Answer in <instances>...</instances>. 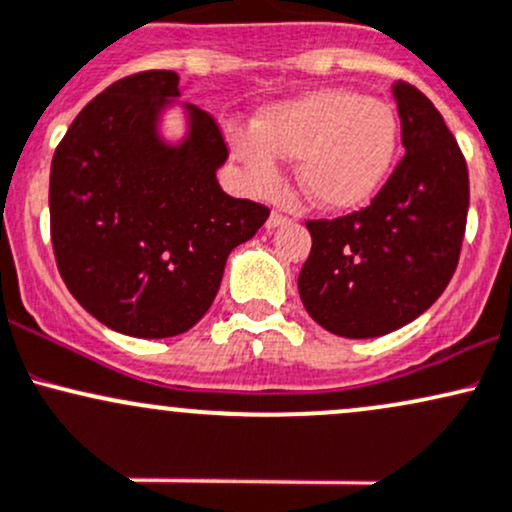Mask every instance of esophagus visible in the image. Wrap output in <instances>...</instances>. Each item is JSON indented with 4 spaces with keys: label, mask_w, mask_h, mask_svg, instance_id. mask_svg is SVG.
<instances>
[{
    "label": "esophagus",
    "mask_w": 512,
    "mask_h": 512,
    "mask_svg": "<svg viewBox=\"0 0 512 512\" xmlns=\"http://www.w3.org/2000/svg\"><path fill=\"white\" fill-rule=\"evenodd\" d=\"M287 217L285 215H280V212H271V215H268V220H266V229H278V227H283V225H287Z\"/></svg>",
    "instance_id": "1"
}]
</instances>
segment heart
I'll return each mask as SVG.
<instances>
[{
  "label": "heart",
  "mask_w": 512,
  "mask_h": 512,
  "mask_svg": "<svg viewBox=\"0 0 512 512\" xmlns=\"http://www.w3.org/2000/svg\"><path fill=\"white\" fill-rule=\"evenodd\" d=\"M229 142L256 186H273L275 157L297 159V183L312 203L350 210L387 181L399 149V118L380 99L321 89L271 103L258 113L254 130L234 128Z\"/></svg>",
  "instance_id": "obj_1"
}]
</instances>
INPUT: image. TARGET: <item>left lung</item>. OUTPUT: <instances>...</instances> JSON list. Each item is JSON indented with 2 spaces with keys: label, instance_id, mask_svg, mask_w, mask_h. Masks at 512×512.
<instances>
[{
  "label": "left lung",
  "instance_id": "obj_1",
  "mask_svg": "<svg viewBox=\"0 0 512 512\" xmlns=\"http://www.w3.org/2000/svg\"><path fill=\"white\" fill-rule=\"evenodd\" d=\"M404 157L367 208L307 222L312 251L297 290L309 317L343 338L392 333L442 295L469 210L467 162L433 101L392 86Z\"/></svg>",
  "mask_w": 512,
  "mask_h": 512
}]
</instances>
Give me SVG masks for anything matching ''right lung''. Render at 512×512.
I'll use <instances>...</instances> for the list:
<instances>
[{
    "label": "right lung",
    "mask_w": 512,
    "mask_h": 512,
    "mask_svg": "<svg viewBox=\"0 0 512 512\" xmlns=\"http://www.w3.org/2000/svg\"><path fill=\"white\" fill-rule=\"evenodd\" d=\"M179 74L118 79L82 108L50 166V237L67 290L108 329L179 336L203 319L229 251L268 208L222 191L215 116L181 103ZM179 105L184 135L163 137Z\"/></svg>",
    "instance_id": "add662e5"
}]
</instances>
